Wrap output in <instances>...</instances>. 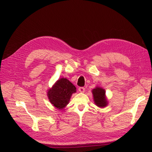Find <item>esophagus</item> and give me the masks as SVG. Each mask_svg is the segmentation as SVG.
Wrapping results in <instances>:
<instances>
[{
  "label": "esophagus",
  "mask_w": 152,
  "mask_h": 152,
  "mask_svg": "<svg viewBox=\"0 0 152 152\" xmlns=\"http://www.w3.org/2000/svg\"><path fill=\"white\" fill-rule=\"evenodd\" d=\"M78 91H79L80 93H84V91H85V88H83V87H80V88H78Z\"/></svg>",
  "instance_id": "obj_1"
}]
</instances>
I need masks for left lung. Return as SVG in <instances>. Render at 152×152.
I'll return each instance as SVG.
<instances>
[{
    "label": "left lung",
    "instance_id": "8db88e82",
    "mask_svg": "<svg viewBox=\"0 0 152 152\" xmlns=\"http://www.w3.org/2000/svg\"><path fill=\"white\" fill-rule=\"evenodd\" d=\"M105 93V90L102 88H99V87H96L92 90L94 102L95 104L100 108H104L108 104Z\"/></svg>",
    "mask_w": 152,
    "mask_h": 152
}]
</instances>
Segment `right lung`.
Masks as SVG:
<instances>
[{
    "mask_svg": "<svg viewBox=\"0 0 152 152\" xmlns=\"http://www.w3.org/2000/svg\"><path fill=\"white\" fill-rule=\"evenodd\" d=\"M76 91V87L66 78H62L48 90V96L53 106L62 110L69 104L72 93Z\"/></svg>",
    "mask_w": 152,
    "mask_h": 152,
    "instance_id": "obj_1",
    "label": "right lung"
}]
</instances>
